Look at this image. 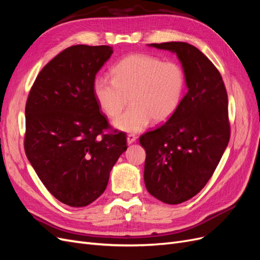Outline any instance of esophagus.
Here are the masks:
<instances>
[{
	"mask_svg": "<svg viewBox=\"0 0 260 260\" xmlns=\"http://www.w3.org/2000/svg\"><path fill=\"white\" fill-rule=\"evenodd\" d=\"M137 139H138V137L135 136V135H128V137H127V143L128 144L135 143L136 141H137Z\"/></svg>",
	"mask_w": 260,
	"mask_h": 260,
	"instance_id": "1",
	"label": "esophagus"
}]
</instances>
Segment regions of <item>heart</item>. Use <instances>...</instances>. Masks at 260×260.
Here are the masks:
<instances>
[{
	"mask_svg": "<svg viewBox=\"0 0 260 260\" xmlns=\"http://www.w3.org/2000/svg\"><path fill=\"white\" fill-rule=\"evenodd\" d=\"M113 79L99 76L93 81V95L107 117L124 132H140L154 120L167 121L179 108L185 90V75L180 65L147 54H132L112 68Z\"/></svg>",
	"mask_w": 260,
	"mask_h": 260,
	"instance_id": "1",
	"label": "heart"
}]
</instances>
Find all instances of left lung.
Returning <instances> with one entry per match:
<instances>
[{
    "label": "left lung",
    "instance_id": "8db88e82",
    "mask_svg": "<svg viewBox=\"0 0 260 260\" xmlns=\"http://www.w3.org/2000/svg\"><path fill=\"white\" fill-rule=\"evenodd\" d=\"M177 55L187 92L167 122L140 137L146 152L148 193L176 205L206 185L230 139L228 95L221 75L195 46L185 42L148 44Z\"/></svg>",
    "mask_w": 260,
    "mask_h": 260
}]
</instances>
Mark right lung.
I'll return each mask as SVG.
<instances>
[{
  "label": "right lung",
  "instance_id": "1",
  "mask_svg": "<svg viewBox=\"0 0 260 260\" xmlns=\"http://www.w3.org/2000/svg\"><path fill=\"white\" fill-rule=\"evenodd\" d=\"M113 52L108 45L70 46L43 67L27 100V158L49 192L70 207L103 194L127 149L123 132L103 133L109 124L93 95V81Z\"/></svg>",
  "mask_w": 260,
  "mask_h": 260
}]
</instances>
